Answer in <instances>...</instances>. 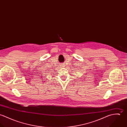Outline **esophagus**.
Masks as SVG:
<instances>
[{"instance_id": "obj_1", "label": "esophagus", "mask_w": 127, "mask_h": 127, "mask_svg": "<svg viewBox=\"0 0 127 127\" xmlns=\"http://www.w3.org/2000/svg\"><path fill=\"white\" fill-rule=\"evenodd\" d=\"M62 66L63 67H64V65H62Z\"/></svg>"}]
</instances>
